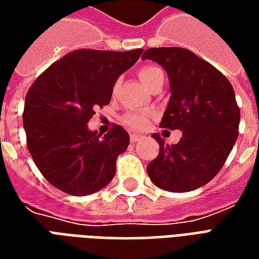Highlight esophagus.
<instances>
[{
  "label": "esophagus",
  "mask_w": 259,
  "mask_h": 259,
  "mask_svg": "<svg viewBox=\"0 0 259 259\" xmlns=\"http://www.w3.org/2000/svg\"><path fill=\"white\" fill-rule=\"evenodd\" d=\"M141 139V135H137V133H132L130 135V141L132 143H136V141H139Z\"/></svg>",
  "instance_id": "34e87169"
}]
</instances>
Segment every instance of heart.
Here are the masks:
<instances>
[{
    "instance_id": "heart-1",
    "label": "heart",
    "mask_w": 259,
    "mask_h": 259,
    "mask_svg": "<svg viewBox=\"0 0 259 259\" xmlns=\"http://www.w3.org/2000/svg\"><path fill=\"white\" fill-rule=\"evenodd\" d=\"M139 77L148 89H151L152 85H155L159 81H163V72L162 69L158 68L155 65H146V66H141L140 70H139ZM116 85H118V83H115V89H116ZM152 118H154L152 112L129 111L122 116V122L130 129L141 130L150 123Z\"/></svg>"
}]
</instances>
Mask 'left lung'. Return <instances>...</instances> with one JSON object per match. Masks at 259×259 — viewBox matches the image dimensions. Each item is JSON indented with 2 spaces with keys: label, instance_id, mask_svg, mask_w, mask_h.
Masks as SVG:
<instances>
[{
  "label": "left lung",
  "instance_id": "obj_1",
  "mask_svg": "<svg viewBox=\"0 0 259 259\" xmlns=\"http://www.w3.org/2000/svg\"><path fill=\"white\" fill-rule=\"evenodd\" d=\"M141 59L155 61L169 76L172 94L161 126L183 132L172 146L152 135L159 152L147 174L163 190L198 189L219 174L237 140L240 108L233 87L221 70L186 48H148Z\"/></svg>",
  "mask_w": 259,
  "mask_h": 259
}]
</instances>
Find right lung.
I'll return each mask as SVG.
<instances>
[{"label": "right lung", "mask_w": 259, "mask_h": 259, "mask_svg": "<svg viewBox=\"0 0 259 259\" xmlns=\"http://www.w3.org/2000/svg\"><path fill=\"white\" fill-rule=\"evenodd\" d=\"M143 50L81 48L48 66L26 94L23 127L33 161L46 179L70 195L101 190L129 146L127 132L113 124L107 135L87 129L97 108L111 102L113 84Z\"/></svg>", "instance_id": "right-lung-1"}]
</instances>
